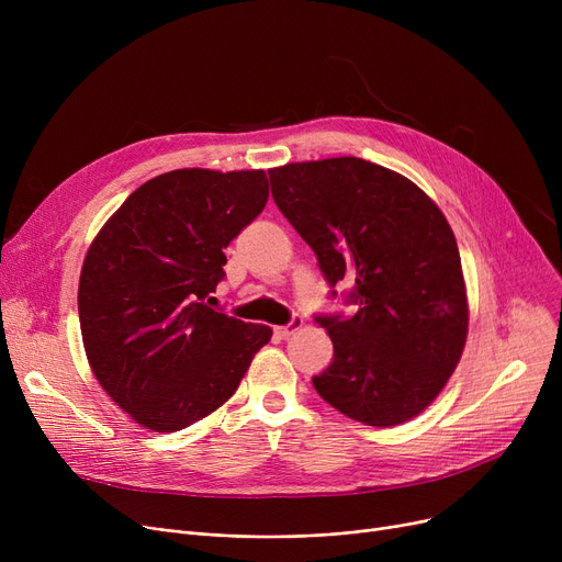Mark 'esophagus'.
<instances>
[{
	"label": "esophagus",
	"mask_w": 562,
	"mask_h": 562,
	"mask_svg": "<svg viewBox=\"0 0 562 562\" xmlns=\"http://www.w3.org/2000/svg\"><path fill=\"white\" fill-rule=\"evenodd\" d=\"M301 328H303V318H301V316H293V318L286 323V326H278V328H276V335L282 337V339H286V337H291L293 333L301 330Z\"/></svg>",
	"instance_id": "34e87169"
}]
</instances>
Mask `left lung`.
Segmentation results:
<instances>
[{
    "label": "left lung",
    "mask_w": 562,
    "mask_h": 562,
    "mask_svg": "<svg viewBox=\"0 0 562 562\" xmlns=\"http://www.w3.org/2000/svg\"><path fill=\"white\" fill-rule=\"evenodd\" d=\"M280 212L335 286L356 282L350 318L318 316L335 358L314 390L341 415L390 428L445 390L469 330L453 229L407 177L358 157L269 170Z\"/></svg>",
    "instance_id": "left-lung-1"
}]
</instances>
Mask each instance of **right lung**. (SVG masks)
I'll return each instance as SVG.
<instances>
[{
    "label": "right lung",
    "instance_id": "right-lung-1",
    "mask_svg": "<svg viewBox=\"0 0 562 562\" xmlns=\"http://www.w3.org/2000/svg\"><path fill=\"white\" fill-rule=\"evenodd\" d=\"M269 200L263 170L180 168L102 225L79 276V323L102 390L147 430H182L239 387L273 330L206 307L225 248Z\"/></svg>",
    "mask_w": 562,
    "mask_h": 562
}]
</instances>
